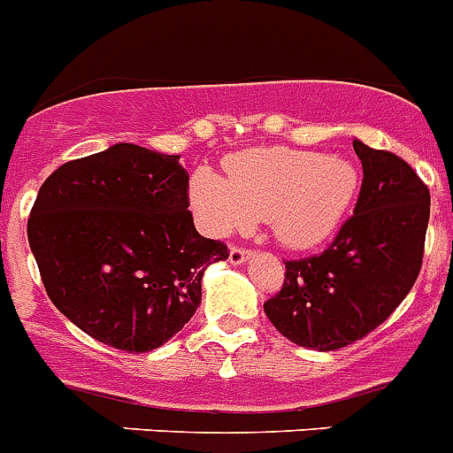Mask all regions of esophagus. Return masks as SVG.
I'll list each match as a JSON object with an SVG mask.
<instances>
[{
	"instance_id": "obj_1",
	"label": "esophagus",
	"mask_w": 453,
	"mask_h": 453,
	"mask_svg": "<svg viewBox=\"0 0 453 453\" xmlns=\"http://www.w3.org/2000/svg\"><path fill=\"white\" fill-rule=\"evenodd\" d=\"M250 257H252V252H250V250H242V247H231L229 264L231 265H242Z\"/></svg>"
}]
</instances>
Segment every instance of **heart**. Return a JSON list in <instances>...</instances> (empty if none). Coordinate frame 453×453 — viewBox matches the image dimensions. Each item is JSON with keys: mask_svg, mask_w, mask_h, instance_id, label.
Masks as SVG:
<instances>
[{"mask_svg": "<svg viewBox=\"0 0 453 453\" xmlns=\"http://www.w3.org/2000/svg\"><path fill=\"white\" fill-rule=\"evenodd\" d=\"M224 179L199 169L189 180V203L215 238L265 219L284 247L309 250L339 229L359 189V172L343 156L314 150L250 149L226 157Z\"/></svg>", "mask_w": 453, "mask_h": 453, "instance_id": "1", "label": "heart"}]
</instances>
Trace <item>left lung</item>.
I'll return each instance as SVG.
<instances>
[{"mask_svg":"<svg viewBox=\"0 0 453 453\" xmlns=\"http://www.w3.org/2000/svg\"><path fill=\"white\" fill-rule=\"evenodd\" d=\"M362 188L353 218L319 257L286 261L281 291L264 304L288 342L337 350L366 337L411 293L424 257L431 195L405 160L353 139Z\"/></svg>","mask_w":453,"mask_h":453,"instance_id":"1","label":"left lung"}]
</instances>
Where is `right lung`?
<instances>
[{
  "label": "right lung",
  "mask_w": 453,
  "mask_h": 453,
  "mask_svg": "<svg viewBox=\"0 0 453 453\" xmlns=\"http://www.w3.org/2000/svg\"><path fill=\"white\" fill-rule=\"evenodd\" d=\"M179 157L114 144L65 162L27 222L54 307L126 353H149L183 330L206 268L229 258L224 242L195 229Z\"/></svg>",
  "instance_id": "obj_1"
}]
</instances>
